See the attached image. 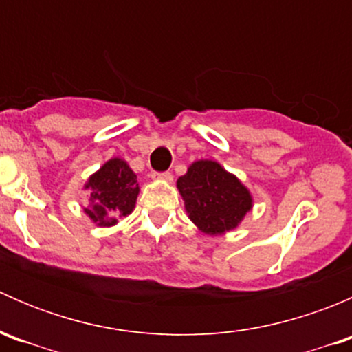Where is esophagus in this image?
<instances>
[{
	"instance_id": "1",
	"label": "esophagus",
	"mask_w": 352,
	"mask_h": 352,
	"mask_svg": "<svg viewBox=\"0 0 352 352\" xmlns=\"http://www.w3.org/2000/svg\"><path fill=\"white\" fill-rule=\"evenodd\" d=\"M155 179L158 180H165V182H172L173 180V175L170 172H163V173H156Z\"/></svg>"
}]
</instances>
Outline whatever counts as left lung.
Returning a JSON list of instances; mask_svg holds the SVG:
<instances>
[{
  "instance_id": "obj_1",
  "label": "left lung",
  "mask_w": 352,
  "mask_h": 352,
  "mask_svg": "<svg viewBox=\"0 0 352 352\" xmlns=\"http://www.w3.org/2000/svg\"><path fill=\"white\" fill-rule=\"evenodd\" d=\"M184 208L199 232L221 236L235 230L254 208V196L235 173L214 160H196L177 179Z\"/></svg>"
}]
</instances>
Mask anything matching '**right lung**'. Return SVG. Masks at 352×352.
Wrapping results in <instances>:
<instances>
[{
	"label": "right lung",
	"instance_id": "obj_1",
	"mask_svg": "<svg viewBox=\"0 0 352 352\" xmlns=\"http://www.w3.org/2000/svg\"><path fill=\"white\" fill-rule=\"evenodd\" d=\"M88 190V208L85 214L100 228L116 226L120 218H126L136 208L140 196V182L136 172L126 160L113 156L97 172L91 173L83 186Z\"/></svg>",
	"mask_w": 352,
	"mask_h": 352
}]
</instances>
